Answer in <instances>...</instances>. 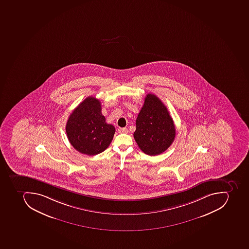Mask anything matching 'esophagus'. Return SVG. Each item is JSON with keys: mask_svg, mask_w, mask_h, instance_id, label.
Returning a JSON list of instances; mask_svg holds the SVG:
<instances>
[{"mask_svg": "<svg viewBox=\"0 0 249 249\" xmlns=\"http://www.w3.org/2000/svg\"><path fill=\"white\" fill-rule=\"evenodd\" d=\"M118 132L120 133H127L128 129L127 128H120L118 129Z\"/></svg>", "mask_w": 249, "mask_h": 249, "instance_id": "esophagus-1", "label": "esophagus"}]
</instances>
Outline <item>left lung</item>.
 <instances>
[{"label": "left lung", "mask_w": 249, "mask_h": 249, "mask_svg": "<svg viewBox=\"0 0 249 249\" xmlns=\"http://www.w3.org/2000/svg\"><path fill=\"white\" fill-rule=\"evenodd\" d=\"M135 141L144 154L159 155L174 142L176 129L166 106L154 94H147L136 120Z\"/></svg>", "instance_id": "left-lung-1"}]
</instances>
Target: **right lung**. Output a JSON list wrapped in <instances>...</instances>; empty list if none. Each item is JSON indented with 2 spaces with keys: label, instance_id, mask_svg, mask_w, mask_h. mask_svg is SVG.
<instances>
[{
  "label": "right lung",
  "instance_id": "right-lung-1",
  "mask_svg": "<svg viewBox=\"0 0 249 249\" xmlns=\"http://www.w3.org/2000/svg\"><path fill=\"white\" fill-rule=\"evenodd\" d=\"M99 99L89 96L72 111L66 130L71 146L88 156L100 154L107 149L114 136V126L106 123Z\"/></svg>",
  "mask_w": 249,
  "mask_h": 249
}]
</instances>
